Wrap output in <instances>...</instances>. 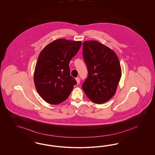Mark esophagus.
Listing matches in <instances>:
<instances>
[{"mask_svg":"<svg viewBox=\"0 0 155 155\" xmlns=\"http://www.w3.org/2000/svg\"><path fill=\"white\" fill-rule=\"evenodd\" d=\"M75 80H76V81H77V84H80V78L79 77H77V78H75Z\"/></svg>","mask_w":155,"mask_h":155,"instance_id":"esophagus-1","label":"esophagus"}]
</instances>
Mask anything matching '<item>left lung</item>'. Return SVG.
<instances>
[{"label": "left lung", "mask_w": 155, "mask_h": 155, "mask_svg": "<svg viewBox=\"0 0 155 155\" xmlns=\"http://www.w3.org/2000/svg\"><path fill=\"white\" fill-rule=\"evenodd\" d=\"M83 57L88 71L82 87L94 103H105L115 93L122 71L116 53L97 41L83 44Z\"/></svg>", "instance_id": "8db88e82"}]
</instances>
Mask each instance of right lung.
I'll return each mask as SVG.
<instances>
[{
	"label": "right lung",
	"instance_id": "1",
	"mask_svg": "<svg viewBox=\"0 0 155 155\" xmlns=\"http://www.w3.org/2000/svg\"><path fill=\"white\" fill-rule=\"evenodd\" d=\"M81 45L79 41L60 38L48 44L40 52L35 69L34 82L38 93L47 103H62L77 84L70 74L69 62Z\"/></svg>",
	"mask_w": 155,
	"mask_h": 155
}]
</instances>
